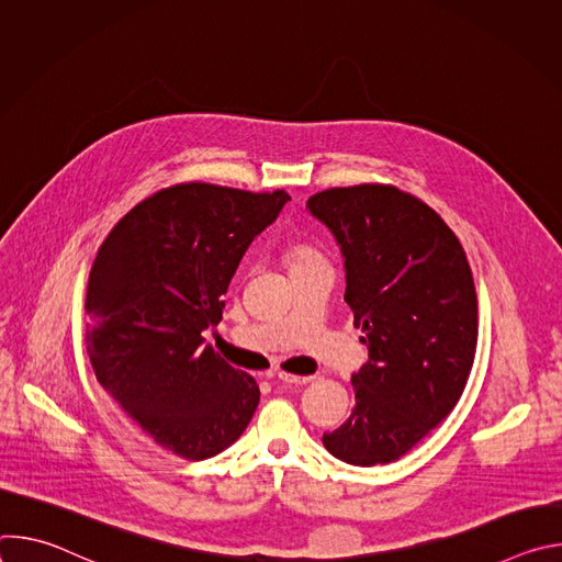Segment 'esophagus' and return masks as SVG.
<instances>
[{
	"label": "esophagus",
	"instance_id": "esophagus-1",
	"mask_svg": "<svg viewBox=\"0 0 562 562\" xmlns=\"http://www.w3.org/2000/svg\"><path fill=\"white\" fill-rule=\"evenodd\" d=\"M278 378L282 382H289V384H306V382L313 380V375H293V373H284V371H280Z\"/></svg>",
	"mask_w": 562,
	"mask_h": 562
}]
</instances>
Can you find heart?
I'll return each mask as SVG.
<instances>
[{
	"mask_svg": "<svg viewBox=\"0 0 562 562\" xmlns=\"http://www.w3.org/2000/svg\"><path fill=\"white\" fill-rule=\"evenodd\" d=\"M286 258H289V267L293 269V267H300V265H306V262L319 260L323 256H319V251H317V249H313L311 245L295 243V245H291V249H289Z\"/></svg>",
	"mask_w": 562,
	"mask_h": 562,
	"instance_id": "obj_1",
	"label": "heart"
}]
</instances>
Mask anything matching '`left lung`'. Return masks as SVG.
Here are the masks:
<instances>
[{
  "label": "left lung",
  "instance_id": "left-lung-1",
  "mask_svg": "<svg viewBox=\"0 0 562 562\" xmlns=\"http://www.w3.org/2000/svg\"><path fill=\"white\" fill-rule=\"evenodd\" d=\"M306 206L342 249L345 302L369 349L351 378L356 407L323 445L349 464H386L438 427L464 391L477 345L473 276L445 220L397 187H336Z\"/></svg>",
  "mask_w": 562,
  "mask_h": 562
}]
</instances>
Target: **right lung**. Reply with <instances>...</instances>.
Instances as JSON below:
<instances>
[{"label":"right lung","mask_w":562,"mask_h":562,"mask_svg":"<svg viewBox=\"0 0 562 562\" xmlns=\"http://www.w3.org/2000/svg\"><path fill=\"white\" fill-rule=\"evenodd\" d=\"M291 200L182 182L135 204L109 233L87 289V349L98 382L159 447L204 460L251 423L260 386L202 331L254 237Z\"/></svg>","instance_id":"right-lung-1"}]
</instances>
